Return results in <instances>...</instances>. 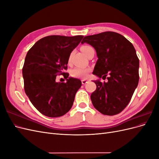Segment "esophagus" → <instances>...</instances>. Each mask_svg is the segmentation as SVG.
<instances>
[{
	"label": "esophagus",
	"instance_id": "esophagus-1",
	"mask_svg": "<svg viewBox=\"0 0 159 159\" xmlns=\"http://www.w3.org/2000/svg\"><path fill=\"white\" fill-rule=\"evenodd\" d=\"M88 80H81V83H82V84L83 85H85V84H87L88 82Z\"/></svg>",
	"mask_w": 159,
	"mask_h": 159
}]
</instances>
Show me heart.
I'll use <instances>...</instances> for the list:
<instances>
[{"mask_svg":"<svg viewBox=\"0 0 159 159\" xmlns=\"http://www.w3.org/2000/svg\"><path fill=\"white\" fill-rule=\"evenodd\" d=\"M93 50L92 47L90 46L85 45L81 47V50L84 54L88 56V55L89 54V52ZM71 60V56L69 57V61ZM91 70L89 68H75L74 70H72L71 74V76L74 78H88L89 74Z\"/></svg>","mask_w":159,"mask_h":159,"instance_id":"b5f03b06","label":"heart"}]
</instances>
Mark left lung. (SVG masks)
<instances>
[{
    "label": "left lung",
    "instance_id": "8db88e82",
    "mask_svg": "<svg viewBox=\"0 0 159 159\" xmlns=\"http://www.w3.org/2000/svg\"><path fill=\"white\" fill-rule=\"evenodd\" d=\"M85 42L94 48L98 57L93 74L103 79L108 75L107 82L94 81L97 88L91 95L93 105L103 115H117L127 107L138 85L139 60L135 49L114 32L85 36L81 44Z\"/></svg>",
    "mask_w": 159,
    "mask_h": 159
}]
</instances>
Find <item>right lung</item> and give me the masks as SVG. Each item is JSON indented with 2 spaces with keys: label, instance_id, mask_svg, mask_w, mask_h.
I'll return each mask as SVG.
<instances>
[{
  "label": "right lung",
  "instance_id": "obj_1",
  "mask_svg": "<svg viewBox=\"0 0 159 159\" xmlns=\"http://www.w3.org/2000/svg\"><path fill=\"white\" fill-rule=\"evenodd\" d=\"M84 36H46L28 50L22 68L25 91L32 105L42 114L57 117L68 113L81 81L69 77L68 68L71 52ZM63 75L66 83H57Z\"/></svg>",
  "mask_w": 159,
  "mask_h": 159
}]
</instances>
